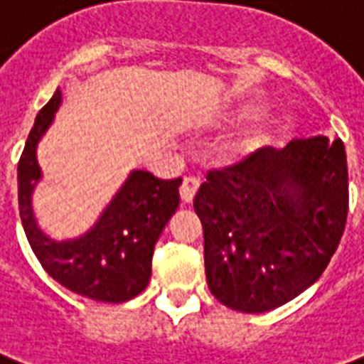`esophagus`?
<instances>
[{
	"instance_id": "1",
	"label": "esophagus",
	"mask_w": 364,
	"mask_h": 364,
	"mask_svg": "<svg viewBox=\"0 0 364 364\" xmlns=\"http://www.w3.org/2000/svg\"><path fill=\"white\" fill-rule=\"evenodd\" d=\"M200 187V179H196V177H185L181 183V187H179V195L185 203H193V198H195L196 191Z\"/></svg>"
}]
</instances>
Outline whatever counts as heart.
Here are the masks:
<instances>
[{
  "mask_svg": "<svg viewBox=\"0 0 364 364\" xmlns=\"http://www.w3.org/2000/svg\"><path fill=\"white\" fill-rule=\"evenodd\" d=\"M258 107L257 104H250V102H243V104H237L225 112V115H222V121L225 125H241L245 121L252 119L257 115Z\"/></svg>",
  "mask_w": 364,
  "mask_h": 364,
  "instance_id": "1",
  "label": "heart"
}]
</instances>
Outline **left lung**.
<instances>
[{"mask_svg":"<svg viewBox=\"0 0 364 364\" xmlns=\"http://www.w3.org/2000/svg\"><path fill=\"white\" fill-rule=\"evenodd\" d=\"M349 210L346 148L312 136L210 169L195 196L212 295L239 312L285 305L322 276Z\"/></svg>","mask_w":364,"mask_h":364,"instance_id":"obj_1","label":"left lung"}]
</instances>
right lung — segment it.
<instances>
[{
    "label": "right lung",
    "instance_id": "obj_1",
    "mask_svg": "<svg viewBox=\"0 0 364 364\" xmlns=\"http://www.w3.org/2000/svg\"><path fill=\"white\" fill-rule=\"evenodd\" d=\"M61 102L59 88L36 115L18 160V212L40 264L55 282L82 297L123 303L144 291L152 272L154 245L179 206V179L133 171L90 233L75 241H52L38 230L31 193L40 179L36 144Z\"/></svg>",
    "mask_w": 364,
    "mask_h": 364
}]
</instances>
